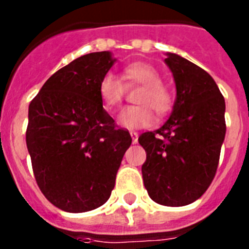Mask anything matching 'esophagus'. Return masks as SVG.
<instances>
[{
	"label": "esophagus",
	"instance_id": "obj_1",
	"mask_svg": "<svg viewBox=\"0 0 249 249\" xmlns=\"http://www.w3.org/2000/svg\"><path fill=\"white\" fill-rule=\"evenodd\" d=\"M130 137H132L133 143H137L138 142V133L137 132H130Z\"/></svg>",
	"mask_w": 249,
	"mask_h": 249
}]
</instances>
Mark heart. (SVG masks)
<instances>
[{"instance_id": "1", "label": "heart", "mask_w": 249, "mask_h": 249, "mask_svg": "<svg viewBox=\"0 0 249 249\" xmlns=\"http://www.w3.org/2000/svg\"><path fill=\"white\" fill-rule=\"evenodd\" d=\"M124 79L126 86L142 85L137 103L140 106L126 107L117 116V124L126 129H140L150 126L155 120L154 111L163 115L172 106V93L168 86L161 83L160 72L147 62H134L124 67ZM124 83L112 72H107L99 83V97L107 111L113 112L121 105L125 95Z\"/></svg>"}]
</instances>
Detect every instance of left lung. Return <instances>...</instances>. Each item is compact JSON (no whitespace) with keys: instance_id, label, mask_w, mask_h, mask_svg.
<instances>
[{"instance_id":"1","label":"left lung","mask_w":249,"mask_h":249,"mask_svg":"<svg viewBox=\"0 0 249 249\" xmlns=\"http://www.w3.org/2000/svg\"><path fill=\"white\" fill-rule=\"evenodd\" d=\"M164 62L177 94L165 124L138 138L146 151L142 177L152 200L182 207L197 200L214 178L226 133L225 99L203 68L174 53Z\"/></svg>"}]
</instances>
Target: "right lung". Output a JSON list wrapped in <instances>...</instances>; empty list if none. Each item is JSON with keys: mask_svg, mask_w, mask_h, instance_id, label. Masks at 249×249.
I'll return each mask as SVG.
<instances>
[{"mask_svg": "<svg viewBox=\"0 0 249 249\" xmlns=\"http://www.w3.org/2000/svg\"><path fill=\"white\" fill-rule=\"evenodd\" d=\"M115 62L109 52L80 56L56 71L29 105L25 141L35 178L45 197L66 212H88L108 200L132 143L98 91Z\"/></svg>", "mask_w": 249, "mask_h": 249, "instance_id": "right-lung-1", "label": "right lung"}]
</instances>
